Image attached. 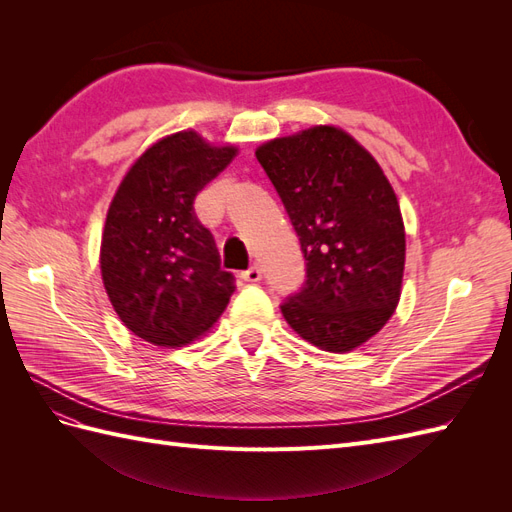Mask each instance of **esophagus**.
<instances>
[{
    "label": "esophagus",
    "instance_id": "obj_1",
    "mask_svg": "<svg viewBox=\"0 0 512 512\" xmlns=\"http://www.w3.org/2000/svg\"><path fill=\"white\" fill-rule=\"evenodd\" d=\"M260 277H262V271H260L258 267H250V269L241 273V280H243V282H247V284H256V282H260Z\"/></svg>",
    "mask_w": 512,
    "mask_h": 512
}]
</instances>
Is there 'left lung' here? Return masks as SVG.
Returning a JSON list of instances; mask_svg holds the SVG:
<instances>
[{
    "label": "left lung",
    "mask_w": 512,
    "mask_h": 512,
    "mask_svg": "<svg viewBox=\"0 0 512 512\" xmlns=\"http://www.w3.org/2000/svg\"><path fill=\"white\" fill-rule=\"evenodd\" d=\"M297 232L307 280L282 314L320 350L363 346L391 320L406 267V228L374 156L337 126H312L256 147Z\"/></svg>",
    "instance_id": "8db88e82"
}]
</instances>
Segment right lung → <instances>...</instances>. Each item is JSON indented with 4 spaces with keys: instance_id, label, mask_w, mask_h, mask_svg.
Wrapping results in <instances>:
<instances>
[{
    "instance_id": "right-lung-1",
    "label": "right lung",
    "mask_w": 512,
    "mask_h": 512,
    "mask_svg": "<svg viewBox=\"0 0 512 512\" xmlns=\"http://www.w3.org/2000/svg\"><path fill=\"white\" fill-rule=\"evenodd\" d=\"M237 153L196 130L162 136L111 200L100 243L104 290L119 320L153 346L181 348L207 335L235 290L194 198Z\"/></svg>"
}]
</instances>
